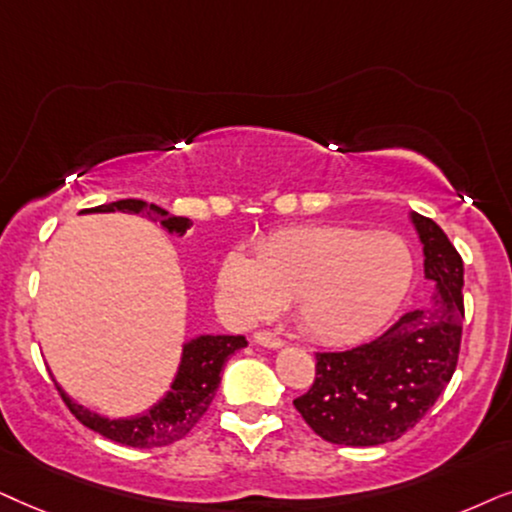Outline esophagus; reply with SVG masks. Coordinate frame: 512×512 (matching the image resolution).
<instances>
[{
	"label": "esophagus",
	"instance_id": "obj_1",
	"mask_svg": "<svg viewBox=\"0 0 512 512\" xmlns=\"http://www.w3.org/2000/svg\"><path fill=\"white\" fill-rule=\"evenodd\" d=\"M255 342L262 344V346H269V349H281V346H283V339L274 335V332H267V330L255 332Z\"/></svg>",
	"mask_w": 512,
	"mask_h": 512
}]
</instances>
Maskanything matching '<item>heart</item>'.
<instances>
[{
  "label": "heart",
  "mask_w": 512,
  "mask_h": 512,
  "mask_svg": "<svg viewBox=\"0 0 512 512\" xmlns=\"http://www.w3.org/2000/svg\"><path fill=\"white\" fill-rule=\"evenodd\" d=\"M414 257L393 231L304 224L276 231L257 257L231 250L220 269L227 309L257 320L292 302L297 325L323 344L370 335L398 311L410 292Z\"/></svg>",
  "instance_id": "obj_1"
}]
</instances>
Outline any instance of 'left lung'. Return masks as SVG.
Here are the masks:
<instances>
[{
	"instance_id": "left-lung-1",
	"label": "left lung",
	"mask_w": 512,
	"mask_h": 512,
	"mask_svg": "<svg viewBox=\"0 0 512 512\" xmlns=\"http://www.w3.org/2000/svg\"><path fill=\"white\" fill-rule=\"evenodd\" d=\"M424 243L431 299L372 342L316 353V379L295 398L311 431L332 445L377 447L424 419L456 370L463 320V262L445 231L412 213Z\"/></svg>"
}]
</instances>
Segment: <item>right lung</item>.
<instances>
[{
	"mask_svg": "<svg viewBox=\"0 0 512 512\" xmlns=\"http://www.w3.org/2000/svg\"><path fill=\"white\" fill-rule=\"evenodd\" d=\"M133 213L147 215L152 222H161V227L168 234L185 236L187 229L192 227L189 217H175L168 210H163L154 203L140 199H121L105 206L84 210V213ZM248 346L241 335H201L182 346V360L177 367V374L170 384V391L154 407L138 417L128 419H107L100 417L98 412L86 410L84 405L74 403L63 388L58 393L63 395L65 405L77 417L81 424L91 431L105 435L107 440L119 442V445L149 449V447H166L173 442L182 440L192 428L199 424V419L213 403L217 386H220L222 367L227 363L231 353Z\"/></svg>",
	"mask_w": 512,
	"mask_h": 512,
	"instance_id": "1",
	"label": "right lung"
}]
</instances>
